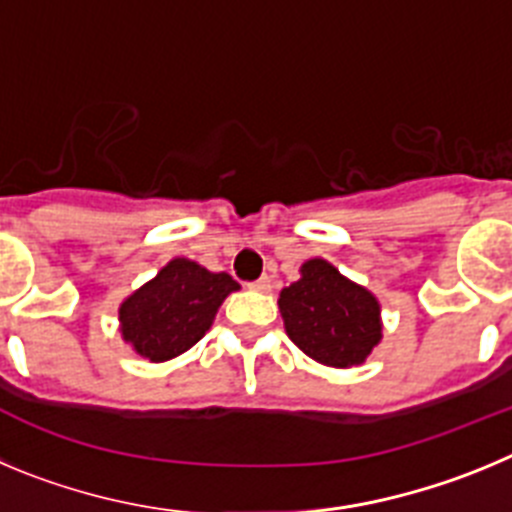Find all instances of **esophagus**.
I'll return each instance as SVG.
<instances>
[{
  "label": "esophagus",
  "instance_id": "34e87169",
  "mask_svg": "<svg viewBox=\"0 0 512 512\" xmlns=\"http://www.w3.org/2000/svg\"><path fill=\"white\" fill-rule=\"evenodd\" d=\"M248 287H251L253 292H269V289H271V279L269 277H261V279H256V282L248 284Z\"/></svg>",
  "mask_w": 512,
  "mask_h": 512
}]
</instances>
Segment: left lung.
<instances>
[{"mask_svg":"<svg viewBox=\"0 0 512 512\" xmlns=\"http://www.w3.org/2000/svg\"><path fill=\"white\" fill-rule=\"evenodd\" d=\"M300 274L279 295L287 336L325 366L348 369L364 364L382 341L377 297L325 259L305 261Z\"/></svg>","mask_w":512,"mask_h":512,"instance_id":"8db88e82","label":"left lung"}]
</instances>
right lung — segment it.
Returning <instances> with one entry per match:
<instances>
[{"label":"right lung","instance_id":"obj_1","mask_svg":"<svg viewBox=\"0 0 512 512\" xmlns=\"http://www.w3.org/2000/svg\"><path fill=\"white\" fill-rule=\"evenodd\" d=\"M235 289L241 287L225 271L215 274L197 261L171 259L120 305L122 338L143 359H174L205 336L217 307Z\"/></svg>","mask_w":512,"mask_h":512}]
</instances>
